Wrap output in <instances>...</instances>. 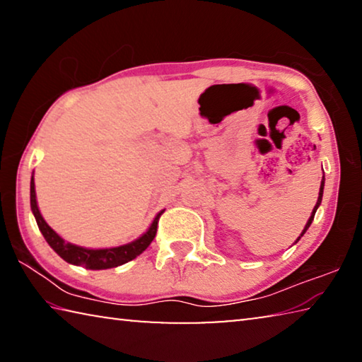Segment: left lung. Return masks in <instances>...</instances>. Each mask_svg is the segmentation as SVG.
Masks as SVG:
<instances>
[{
	"label": "left lung",
	"mask_w": 362,
	"mask_h": 362,
	"mask_svg": "<svg viewBox=\"0 0 362 362\" xmlns=\"http://www.w3.org/2000/svg\"><path fill=\"white\" fill-rule=\"evenodd\" d=\"M322 193H324V177H322V180H321V187H320V196H317V201H316V206L313 207V212H311V216H310V218H308V222H306V225H305V228H303V231L300 233V236L297 238V241L296 243H298L300 241V238H302L305 233H306V230L310 228V225H311V222H313V218H315V214H316V211H317V207L321 206V201H322Z\"/></svg>",
	"instance_id": "8db88e82"
}]
</instances>
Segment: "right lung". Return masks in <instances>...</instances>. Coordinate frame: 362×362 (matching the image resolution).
Here are the masks:
<instances>
[{
	"label": "right lung",
	"mask_w": 362,
	"mask_h": 362,
	"mask_svg": "<svg viewBox=\"0 0 362 362\" xmlns=\"http://www.w3.org/2000/svg\"><path fill=\"white\" fill-rule=\"evenodd\" d=\"M30 206H32V212L35 216L36 223H38V228L42 233V236H45V240L47 241L49 246L56 250V252L62 257L65 262H69L71 265H76V267H84L88 269L115 268V267L124 265V263L136 259L137 255L142 254L144 250L150 246L153 238L156 236L158 220L164 212L161 211L156 214V217L153 218L148 230H146L142 236H139L137 240H134L127 244H122V246H116V247L89 249V247H81V246H76V244L65 241L62 236H59L57 233L46 223V220L42 218L40 212L38 203H36L33 175H32V182H30Z\"/></svg>",
	"instance_id": "add662e5"
}]
</instances>
